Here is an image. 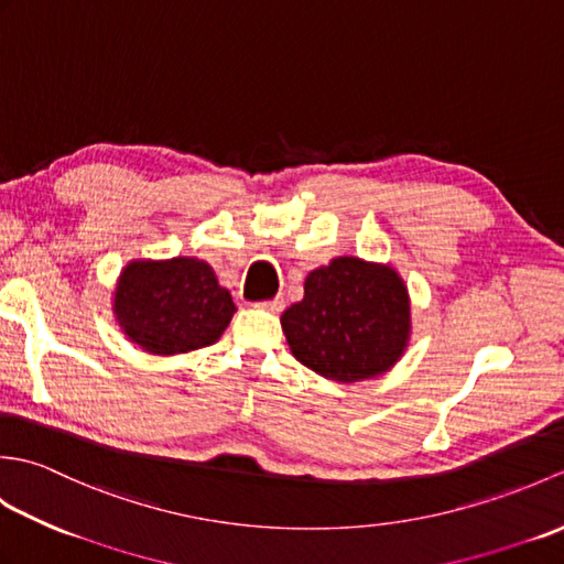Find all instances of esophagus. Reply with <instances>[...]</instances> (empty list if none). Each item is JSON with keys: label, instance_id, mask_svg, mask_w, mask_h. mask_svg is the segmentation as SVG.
I'll return each instance as SVG.
<instances>
[{"label": "esophagus", "instance_id": "1", "mask_svg": "<svg viewBox=\"0 0 564 564\" xmlns=\"http://www.w3.org/2000/svg\"><path fill=\"white\" fill-rule=\"evenodd\" d=\"M259 307H263V310H269V313H281L283 310V297H273V301H263V303H259Z\"/></svg>", "mask_w": 564, "mask_h": 564}]
</instances>
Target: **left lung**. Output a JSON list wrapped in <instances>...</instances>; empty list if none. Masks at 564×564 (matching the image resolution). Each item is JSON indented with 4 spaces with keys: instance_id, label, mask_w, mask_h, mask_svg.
Instances as JSON below:
<instances>
[{
    "instance_id": "8db88e82",
    "label": "left lung",
    "mask_w": 564,
    "mask_h": 564,
    "mask_svg": "<svg viewBox=\"0 0 564 564\" xmlns=\"http://www.w3.org/2000/svg\"><path fill=\"white\" fill-rule=\"evenodd\" d=\"M291 354L337 382L378 378L400 361L412 334V305L390 263L337 257L307 273L305 295L281 315Z\"/></svg>"
}]
</instances>
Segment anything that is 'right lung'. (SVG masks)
Returning a JSON list of instances; mask_svg holds the SVG:
<instances>
[{
	"label": "right lung",
	"mask_w": 564,
	"mask_h": 564,
	"mask_svg": "<svg viewBox=\"0 0 564 564\" xmlns=\"http://www.w3.org/2000/svg\"><path fill=\"white\" fill-rule=\"evenodd\" d=\"M237 307L210 263L196 257L133 259L116 281L113 315L142 351L176 356L223 337Z\"/></svg>",
	"instance_id": "obj_1"
}]
</instances>
